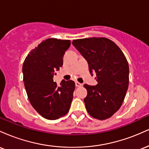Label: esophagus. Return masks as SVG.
I'll use <instances>...</instances> for the list:
<instances>
[{"instance_id":"obj_1","label":"esophagus","mask_w":149,"mask_h":149,"mask_svg":"<svg viewBox=\"0 0 149 149\" xmlns=\"http://www.w3.org/2000/svg\"><path fill=\"white\" fill-rule=\"evenodd\" d=\"M76 83V87H80V86H81V85H82L81 83H78V81H76V83Z\"/></svg>"}]
</instances>
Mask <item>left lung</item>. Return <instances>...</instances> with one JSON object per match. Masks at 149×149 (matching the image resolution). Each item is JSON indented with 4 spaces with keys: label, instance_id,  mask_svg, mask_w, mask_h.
<instances>
[{
    "label": "left lung",
    "instance_id": "1",
    "mask_svg": "<svg viewBox=\"0 0 149 149\" xmlns=\"http://www.w3.org/2000/svg\"><path fill=\"white\" fill-rule=\"evenodd\" d=\"M73 45L88 63L97 85H84L88 91L84 102L92 117L105 120L120 108L129 85V65L119 47L107 38L73 40Z\"/></svg>",
    "mask_w": 149,
    "mask_h": 149
}]
</instances>
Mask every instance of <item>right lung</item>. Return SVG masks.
Returning a JSON list of instances; mask_svg holds the SVG:
<instances>
[{
  "mask_svg": "<svg viewBox=\"0 0 149 149\" xmlns=\"http://www.w3.org/2000/svg\"><path fill=\"white\" fill-rule=\"evenodd\" d=\"M71 45L69 40L48 38L32 49L22 67L23 80L31 104L42 117L56 120L69 112L75 83L63 80L60 86L53 81L63 65V56Z\"/></svg>",
  "mask_w": 149,
  "mask_h": 149,
  "instance_id": "right-lung-1",
  "label": "right lung"
}]
</instances>
